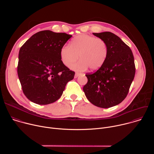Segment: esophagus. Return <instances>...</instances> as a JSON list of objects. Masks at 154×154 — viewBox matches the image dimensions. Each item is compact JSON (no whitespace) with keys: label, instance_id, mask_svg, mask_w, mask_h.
<instances>
[{"label":"esophagus","instance_id":"1","mask_svg":"<svg viewBox=\"0 0 154 154\" xmlns=\"http://www.w3.org/2000/svg\"><path fill=\"white\" fill-rule=\"evenodd\" d=\"M82 74L81 73H79V72H75V78H77L78 77L79 75H80Z\"/></svg>","mask_w":154,"mask_h":154}]
</instances>
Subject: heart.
I'll return each mask as SVG.
<instances>
[{
  "label": "heart",
  "instance_id": "obj_1",
  "mask_svg": "<svg viewBox=\"0 0 154 154\" xmlns=\"http://www.w3.org/2000/svg\"><path fill=\"white\" fill-rule=\"evenodd\" d=\"M108 49L106 43L102 39L87 35L75 37L70 45H65L60 50L62 62L69 66L79 58L81 60L72 65L75 71H84L90 68L91 71L99 69L106 60Z\"/></svg>",
  "mask_w": 154,
  "mask_h": 154
}]
</instances>
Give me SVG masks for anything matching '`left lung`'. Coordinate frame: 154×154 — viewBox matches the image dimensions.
Masks as SVG:
<instances>
[{"label":"left lung","mask_w":154,"mask_h":154,"mask_svg":"<svg viewBox=\"0 0 154 154\" xmlns=\"http://www.w3.org/2000/svg\"><path fill=\"white\" fill-rule=\"evenodd\" d=\"M93 34L106 43L108 54L99 69L86 74L88 82L83 90L91 103L107 108L118 105L126 97L135 74L134 57L130 48L114 33Z\"/></svg>","instance_id":"1"}]
</instances>
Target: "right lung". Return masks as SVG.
<instances>
[{"mask_svg":"<svg viewBox=\"0 0 154 154\" xmlns=\"http://www.w3.org/2000/svg\"><path fill=\"white\" fill-rule=\"evenodd\" d=\"M72 35L43 30L32 35L19 52L17 74L27 98L39 105L61 96L75 72L63 64L60 50Z\"/></svg>","mask_w":154,"mask_h":154,"instance_id":"add662e5","label":"right lung"}]
</instances>
